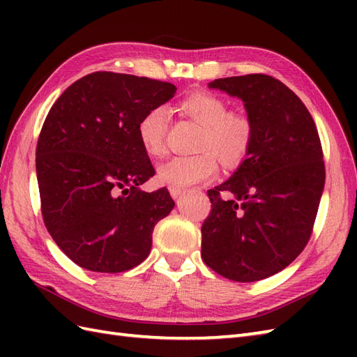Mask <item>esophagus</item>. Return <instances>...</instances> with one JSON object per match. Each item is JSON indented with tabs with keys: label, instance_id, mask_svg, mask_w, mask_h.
<instances>
[{
	"label": "esophagus",
	"instance_id": "esophagus-1",
	"mask_svg": "<svg viewBox=\"0 0 357 357\" xmlns=\"http://www.w3.org/2000/svg\"><path fill=\"white\" fill-rule=\"evenodd\" d=\"M169 190H170V195H172V198H173V199H178L179 196L184 193L183 188H176V187H170Z\"/></svg>",
	"mask_w": 357,
	"mask_h": 357
}]
</instances>
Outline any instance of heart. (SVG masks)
I'll return each mask as SVG.
<instances>
[{"instance_id":"heart-1","label":"heart","mask_w":357,"mask_h":357,"mask_svg":"<svg viewBox=\"0 0 357 357\" xmlns=\"http://www.w3.org/2000/svg\"><path fill=\"white\" fill-rule=\"evenodd\" d=\"M183 109L204 127L199 138V150L204 151L195 156L172 158L159 165V181L176 188L206 183L216 176L218 161L211 151L222 162L233 164L247 153L253 141L252 119L245 113L229 112L227 102L221 98L206 92L193 93L185 98ZM169 121L170 112L165 105H156L141 118L138 136L142 149L150 156L164 155Z\"/></svg>"}]
</instances>
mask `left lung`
I'll list each match as a JSON object with an SVG mask.
<instances>
[{
	"mask_svg": "<svg viewBox=\"0 0 357 357\" xmlns=\"http://www.w3.org/2000/svg\"><path fill=\"white\" fill-rule=\"evenodd\" d=\"M208 87L244 102L253 141L231 176L208 190L201 256L218 275L255 282L282 271L307 245L325 184L321 139L304 102L268 75Z\"/></svg>",
	"mask_w": 357,
	"mask_h": 357,
	"instance_id": "left-lung-1",
	"label": "left lung"
}]
</instances>
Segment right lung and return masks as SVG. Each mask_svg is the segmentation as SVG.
<instances>
[{
    "mask_svg": "<svg viewBox=\"0 0 357 357\" xmlns=\"http://www.w3.org/2000/svg\"><path fill=\"white\" fill-rule=\"evenodd\" d=\"M174 93L170 82L95 72L52 105L36 146L43 219L79 267L119 273L149 256L155 225L174 201L165 187L139 188L155 169L138 124Z\"/></svg>",
    "mask_w": 357,
    "mask_h": 357,
    "instance_id": "add662e5",
    "label": "right lung"
}]
</instances>
